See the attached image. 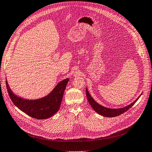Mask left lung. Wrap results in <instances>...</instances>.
<instances>
[{"instance_id": "1", "label": "left lung", "mask_w": 152, "mask_h": 152, "mask_svg": "<svg viewBox=\"0 0 152 152\" xmlns=\"http://www.w3.org/2000/svg\"><path fill=\"white\" fill-rule=\"evenodd\" d=\"M86 95L89 103L90 104L91 106L92 107L93 109L95 110V112H96L98 114L100 115H103L104 117L113 118V117L118 116V115L125 113L128 110H129L130 108H131L132 106H133V105L137 102V101L138 100L139 98L140 97L142 94L131 104H130L124 107L116 108V109H114V108H113H113H108L98 104L96 101L91 97V96L90 95V94L88 91L87 88H86Z\"/></svg>"}]
</instances>
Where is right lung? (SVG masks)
Listing matches in <instances>:
<instances>
[{
    "label": "right lung",
    "mask_w": 152,
    "mask_h": 152,
    "mask_svg": "<svg viewBox=\"0 0 152 152\" xmlns=\"http://www.w3.org/2000/svg\"><path fill=\"white\" fill-rule=\"evenodd\" d=\"M69 80L67 78L61 81L47 96L37 99H27L18 96L13 93L7 80L5 82L9 96L19 110L31 118L45 119L53 116L58 111Z\"/></svg>",
    "instance_id": "right-lung-1"
}]
</instances>
